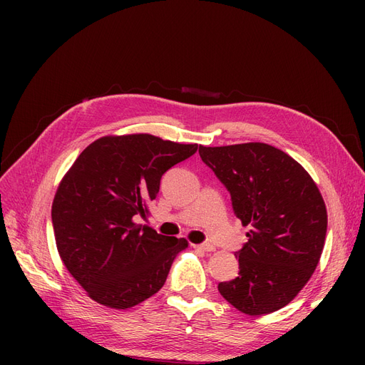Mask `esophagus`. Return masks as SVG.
Wrapping results in <instances>:
<instances>
[{"instance_id":"34e87169","label":"esophagus","mask_w":365,"mask_h":365,"mask_svg":"<svg viewBox=\"0 0 365 365\" xmlns=\"http://www.w3.org/2000/svg\"><path fill=\"white\" fill-rule=\"evenodd\" d=\"M196 250H201V251H205V252H212V251H215L216 248H215V245H212V244H201V245H193Z\"/></svg>"}]
</instances>
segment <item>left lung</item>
Listing matches in <instances>:
<instances>
[{
  "instance_id": "1",
  "label": "left lung",
  "mask_w": 365,
  "mask_h": 365,
  "mask_svg": "<svg viewBox=\"0 0 365 365\" xmlns=\"http://www.w3.org/2000/svg\"><path fill=\"white\" fill-rule=\"evenodd\" d=\"M202 161L231 195L235 215L250 227L236 252L239 275L217 289L237 311L263 315L291 303L322 257L327 212L322 193L302 164L264 145L205 148Z\"/></svg>"
}]
</instances>
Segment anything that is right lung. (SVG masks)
<instances>
[{"label": "right lung", "mask_w": 365, "mask_h": 365, "mask_svg": "<svg viewBox=\"0 0 365 365\" xmlns=\"http://www.w3.org/2000/svg\"><path fill=\"white\" fill-rule=\"evenodd\" d=\"M196 149L150 134L108 135L65 173L51 205L54 239L65 268L94 302L128 309L163 288L189 242L134 217H146L161 176Z\"/></svg>", "instance_id": "obj_1"}]
</instances>
